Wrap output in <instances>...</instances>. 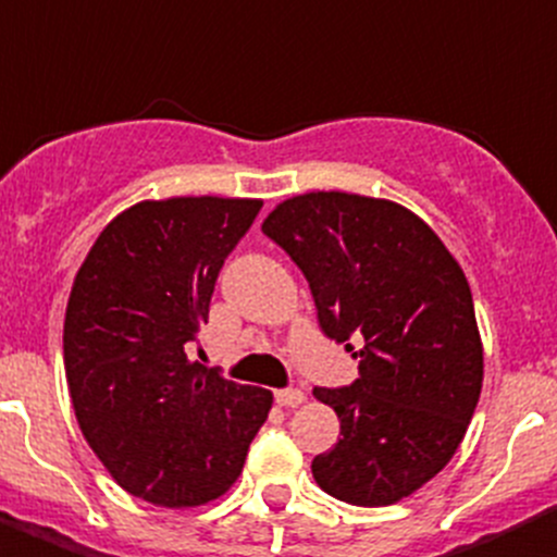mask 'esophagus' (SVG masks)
<instances>
[{
	"mask_svg": "<svg viewBox=\"0 0 557 557\" xmlns=\"http://www.w3.org/2000/svg\"><path fill=\"white\" fill-rule=\"evenodd\" d=\"M274 400H277L280 406H285V409H294V406L306 404V393H302V389H277V393H274Z\"/></svg>",
	"mask_w": 557,
	"mask_h": 557,
	"instance_id": "1",
	"label": "esophagus"
}]
</instances>
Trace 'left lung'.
Here are the masks:
<instances>
[{
	"label": "left lung",
	"instance_id": "8db88e82",
	"mask_svg": "<svg viewBox=\"0 0 557 557\" xmlns=\"http://www.w3.org/2000/svg\"><path fill=\"white\" fill-rule=\"evenodd\" d=\"M263 232L302 269L319 325L352 352L359 379L317 386L342 437L313 459L325 493L359 507L412 496L457 454L482 393L471 288L446 244L386 198L313 190L280 201Z\"/></svg>",
	"mask_w": 557,
	"mask_h": 557
}]
</instances>
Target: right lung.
<instances>
[{
	"mask_svg": "<svg viewBox=\"0 0 557 557\" xmlns=\"http://www.w3.org/2000/svg\"><path fill=\"white\" fill-rule=\"evenodd\" d=\"M260 198L139 201L106 224L72 283V409L111 480L159 507L219 499L244 471L272 393L190 361L187 345Z\"/></svg>",
	"mask_w": 557,
	"mask_h": 557,
	"instance_id": "obj_1",
	"label": "right lung"
}]
</instances>
